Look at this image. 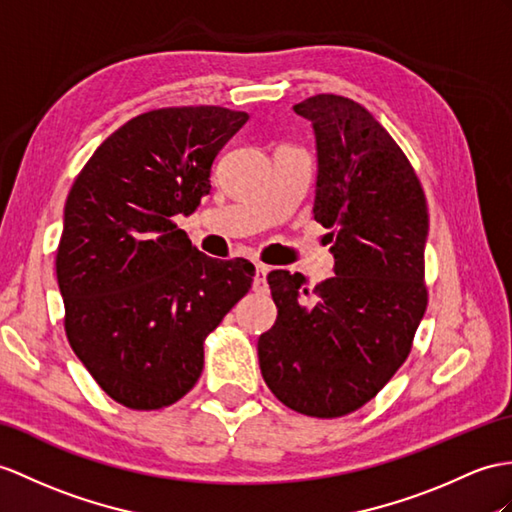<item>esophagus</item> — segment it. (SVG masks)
I'll use <instances>...</instances> for the list:
<instances>
[{"label": "esophagus", "mask_w": 512, "mask_h": 512, "mask_svg": "<svg viewBox=\"0 0 512 512\" xmlns=\"http://www.w3.org/2000/svg\"><path fill=\"white\" fill-rule=\"evenodd\" d=\"M267 273H269V267H265V265H256L254 291H258V293H267Z\"/></svg>", "instance_id": "34e87169"}]
</instances>
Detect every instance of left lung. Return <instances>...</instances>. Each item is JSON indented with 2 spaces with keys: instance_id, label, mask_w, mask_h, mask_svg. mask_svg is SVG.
Returning <instances> with one entry per match:
<instances>
[{
  "instance_id": "8db88e82",
  "label": "left lung",
  "mask_w": 512,
  "mask_h": 512,
  "mask_svg": "<svg viewBox=\"0 0 512 512\" xmlns=\"http://www.w3.org/2000/svg\"><path fill=\"white\" fill-rule=\"evenodd\" d=\"M317 147L313 215L330 228L334 276H267L278 319L258 339L271 393L302 415L332 419L393 378L428 306L426 195L408 158L371 112L341 95L293 106Z\"/></svg>"
}]
</instances>
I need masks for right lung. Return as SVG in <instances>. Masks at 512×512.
<instances>
[{"label": "right lung", "instance_id": "right-lung-1", "mask_svg": "<svg viewBox=\"0 0 512 512\" xmlns=\"http://www.w3.org/2000/svg\"><path fill=\"white\" fill-rule=\"evenodd\" d=\"M247 112L160 108L130 119L73 182L56 254L71 350L112 400L156 410L189 393L204 339L254 265L195 249L173 217L210 193V167Z\"/></svg>", "mask_w": 512, "mask_h": 512}]
</instances>
